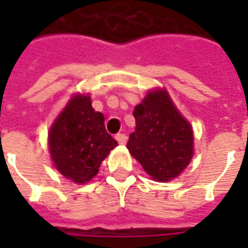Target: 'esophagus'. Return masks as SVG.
Instances as JSON below:
<instances>
[{
  "label": "esophagus",
  "mask_w": 248,
  "mask_h": 248,
  "mask_svg": "<svg viewBox=\"0 0 248 248\" xmlns=\"http://www.w3.org/2000/svg\"><path fill=\"white\" fill-rule=\"evenodd\" d=\"M115 140H118L119 145H124L126 143V140H127V137L124 134H122V133H119V134L115 135Z\"/></svg>",
  "instance_id": "esophagus-1"
}]
</instances>
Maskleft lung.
I'll return each instance as SVG.
<instances>
[{
	"instance_id": "obj_1",
	"label": "left lung",
	"mask_w": 248,
	"mask_h": 248,
	"mask_svg": "<svg viewBox=\"0 0 248 248\" xmlns=\"http://www.w3.org/2000/svg\"><path fill=\"white\" fill-rule=\"evenodd\" d=\"M135 131L127 149L159 182L178 177L192 158V130L165 90L147 93L133 113Z\"/></svg>"
}]
</instances>
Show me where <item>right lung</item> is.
<instances>
[{"label":"right lung","instance_id":"right-lung-1","mask_svg":"<svg viewBox=\"0 0 248 248\" xmlns=\"http://www.w3.org/2000/svg\"><path fill=\"white\" fill-rule=\"evenodd\" d=\"M118 142L105 127V117L94 111L87 95H76L49 133L51 159L62 175L77 183L95 177L102 161Z\"/></svg>","mask_w":248,"mask_h":248}]
</instances>
